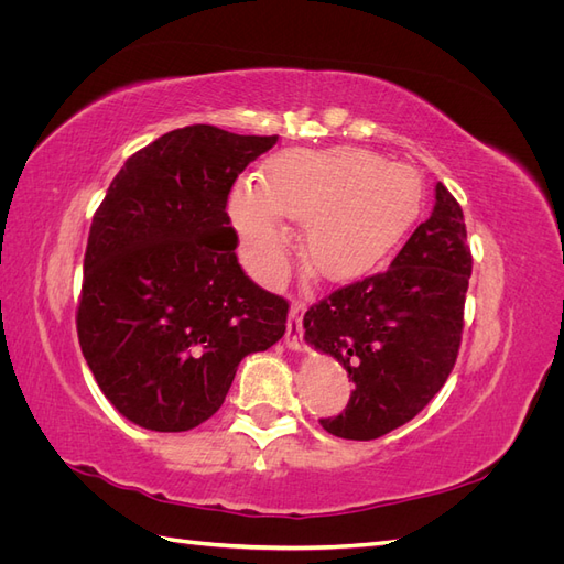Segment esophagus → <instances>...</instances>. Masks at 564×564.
Listing matches in <instances>:
<instances>
[{
    "mask_svg": "<svg viewBox=\"0 0 564 564\" xmlns=\"http://www.w3.org/2000/svg\"><path fill=\"white\" fill-rule=\"evenodd\" d=\"M303 311H305V305L301 301H294L292 308H289L284 340L292 350H303L305 348L303 346Z\"/></svg>",
    "mask_w": 564,
    "mask_h": 564,
    "instance_id": "obj_1",
    "label": "esophagus"
}]
</instances>
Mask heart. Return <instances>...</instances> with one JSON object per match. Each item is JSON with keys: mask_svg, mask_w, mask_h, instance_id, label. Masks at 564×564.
<instances>
[{"mask_svg": "<svg viewBox=\"0 0 564 564\" xmlns=\"http://www.w3.org/2000/svg\"><path fill=\"white\" fill-rule=\"evenodd\" d=\"M423 185L416 169L377 152L338 148L286 152L265 164L261 185L237 183L230 218L256 278L275 284L289 261L284 220L303 226L301 261L313 278L348 282L367 275L416 224Z\"/></svg>", "mask_w": 564, "mask_h": 564, "instance_id": "heart-1", "label": "heart"}]
</instances>
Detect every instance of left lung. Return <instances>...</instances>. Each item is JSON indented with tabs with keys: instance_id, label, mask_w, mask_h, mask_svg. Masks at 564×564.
I'll list each match as a JSON object with an SVG mask.
<instances>
[{
	"instance_id": "8db88e82",
	"label": "left lung",
	"mask_w": 564,
	"mask_h": 564,
	"mask_svg": "<svg viewBox=\"0 0 564 564\" xmlns=\"http://www.w3.org/2000/svg\"><path fill=\"white\" fill-rule=\"evenodd\" d=\"M473 256L464 212L445 185L386 272L336 289L303 317L305 340L355 388L346 412L319 419L344 440H377L412 421L454 369Z\"/></svg>"
}]
</instances>
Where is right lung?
Listing matches in <instances>:
<instances>
[{
	"mask_svg": "<svg viewBox=\"0 0 564 564\" xmlns=\"http://www.w3.org/2000/svg\"><path fill=\"white\" fill-rule=\"evenodd\" d=\"M278 135L174 129L131 155L94 214L77 336L119 414L158 433L218 412L237 365L286 332L289 303L237 263L230 187Z\"/></svg>",
	"mask_w": 564,
	"mask_h": 564,
	"instance_id": "1",
	"label": "right lung"
}]
</instances>
